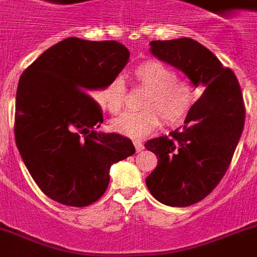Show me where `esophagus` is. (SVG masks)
I'll list each match as a JSON object with an SVG mask.
<instances>
[{"mask_svg":"<svg viewBox=\"0 0 257 257\" xmlns=\"http://www.w3.org/2000/svg\"><path fill=\"white\" fill-rule=\"evenodd\" d=\"M134 146H135V150H137V152H142L144 150L143 143L139 141H134Z\"/></svg>","mask_w":257,"mask_h":257,"instance_id":"obj_1","label":"esophagus"}]
</instances>
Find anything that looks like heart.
Segmentation results:
<instances>
[{
  "label": "heart",
  "mask_w": 257,
  "mask_h": 257,
  "mask_svg": "<svg viewBox=\"0 0 257 257\" xmlns=\"http://www.w3.org/2000/svg\"><path fill=\"white\" fill-rule=\"evenodd\" d=\"M138 84L148 89L141 111H127L111 122V128L134 139L147 137L160 124L179 123L194 103V88L189 81L179 80L175 69L160 61L142 63L133 71ZM99 102L110 113H119L126 99V85L120 77L113 78L98 93Z\"/></svg>",
  "instance_id": "heart-1"
}]
</instances>
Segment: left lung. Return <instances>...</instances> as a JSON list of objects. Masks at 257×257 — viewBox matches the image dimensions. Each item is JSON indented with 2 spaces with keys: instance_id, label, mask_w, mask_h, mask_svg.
Returning <instances> with one entry per match:
<instances>
[{
  "instance_id": "1",
  "label": "left lung",
  "mask_w": 257,
  "mask_h": 257,
  "mask_svg": "<svg viewBox=\"0 0 257 257\" xmlns=\"http://www.w3.org/2000/svg\"><path fill=\"white\" fill-rule=\"evenodd\" d=\"M151 54L205 89L182 127L144 144L158 158L146 179L159 202L184 207L200 202L219 184L244 127V103L238 78L217 56L190 39L152 40Z\"/></svg>"
}]
</instances>
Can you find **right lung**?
Wrapping results in <instances>:
<instances>
[{"label":"right lung","instance_id":"add662e5","mask_svg":"<svg viewBox=\"0 0 257 257\" xmlns=\"http://www.w3.org/2000/svg\"><path fill=\"white\" fill-rule=\"evenodd\" d=\"M130 52L115 40L68 38L23 72L16 98V143L40 190L67 206L95 202L107 189L110 167L135 154L103 122L90 97L126 67Z\"/></svg>","mask_w":257,"mask_h":257}]
</instances>
